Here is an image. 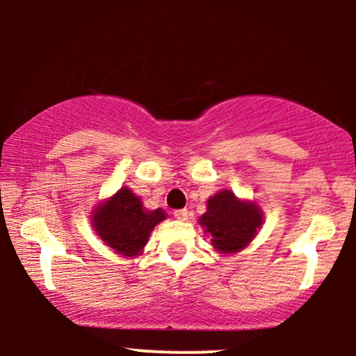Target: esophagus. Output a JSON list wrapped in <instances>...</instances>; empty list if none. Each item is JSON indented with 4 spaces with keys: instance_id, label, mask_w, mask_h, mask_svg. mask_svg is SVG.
Returning <instances> with one entry per match:
<instances>
[{
    "instance_id": "obj_1",
    "label": "esophagus",
    "mask_w": 356,
    "mask_h": 356,
    "mask_svg": "<svg viewBox=\"0 0 356 356\" xmlns=\"http://www.w3.org/2000/svg\"><path fill=\"white\" fill-rule=\"evenodd\" d=\"M174 218L179 220H187V218H189V212H187V209L174 211Z\"/></svg>"
}]
</instances>
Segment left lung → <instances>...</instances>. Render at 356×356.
<instances>
[{"label": "left lung", "mask_w": 356, "mask_h": 356, "mask_svg": "<svg viewBox=\"0 0 356 356\" xmlns=\"http://www.w3.org/2000/svg\"><path fill=\"white\" fill-rule=\"evenodd\" d=\"M206 206L207 209L199 218V224L219 254L243 251L263 227L264 212L259 204L239 199L229 189L216 192L207 199Z\"/></svg>", "instance_id": "8db88e82"}]
</instances>
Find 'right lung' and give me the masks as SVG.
<instances>
[{
  "label": "right lung",
  "instance_id": "right-lung-1",
  "mask_svg": "<svg viewBox=\"0 0 356 356\" xmlns=\"http://www.w3.org/2000/svg\"><path fill=\"white\" fill-rule=\"evenodd\" d=\"M165 218V211L161 207L145 209L136 192L124 186L93 207L90 224L115 254L137 257L144 251L154 227Z\"/></svg>",
  "mask_w": 356,
  "mask_h": 356
}]
</instances>
